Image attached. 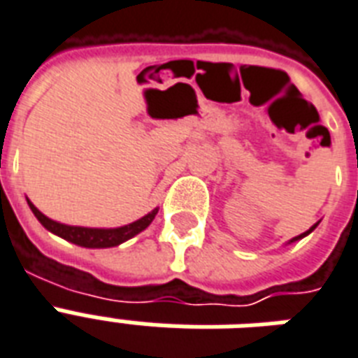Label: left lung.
Returning <instances> with one entry per match:
<instances>
[{
	"instance_id": "left-lung-1",
	"label": "left lung",
	"mask_w": 358,
	"mask_h": 358,
	"mask_svg": "<svg viewBox=\"0 0 358 358\" xmlns=\"http://www.w3.org/2000/svg\"><path fill=\"white\" fill-rule=\"evenodd\" d=\"M317 228V224H314V226H312V228L308 229V231H304V234H301V235H297V237H293L292 241H289V243H295V241H299V239H303V237H306V235L308 234H312V231H314V229Z\"/></svg>"
}]
</instances>
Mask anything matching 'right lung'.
I'll list each match as a JSON object with an SVG mask.
<instances>
[{
  "instance_id": "right-lung-1",
  "label": "right lung",
  "mask_w": 358,
  "mask_h": 358,
  "mask_svg": "<svg viewBox=\"0 0 358 358\" xmlns=\"http://www.w3.org/2000/svg\"><path fill=\"white\" fill-rule=\"evenodd\" d=\"M27 205L29 209L33 210V215L37 217V220L43 224L44 228L52 231V234L59 235L69 243H74V245L84 246V248H110V246H117L124 241L132 239L134 235H138L140 231L148 228L149 224L153 222L155 215L159 213V209H153L149 215L141 217L140 220H136L132 224H127V226H121V228H80V226H66V224H59L52 220V218L44 217L43 213L35 207V205L27 199Z\"/></svg>"
}]
</instances>
